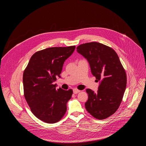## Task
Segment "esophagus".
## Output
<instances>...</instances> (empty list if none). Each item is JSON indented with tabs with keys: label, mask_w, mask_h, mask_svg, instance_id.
<instances>
[{
	"label": "esophagus",
	"mask_w": 146,
	"mask_h": 146,
	"mask_svg": "<svg viewBox=\"0 0 146 146\" xmlns=\"http://www.w3.org/2000/svg\"><path fill=\"white\" fill-rule=\"evenodd\" d=\"M73 93L74 94H78V92H80V90H77V89H76V88H74V89H73Z\"/></svg>",
	"instance_id": "obj_1"
}]
</instances>
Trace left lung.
<instances>
[{
  "label": "left lung",
  "instance_id": "8db88e82",
  "mask_svg": "<svg viewBox=\"0 0 146 146\" xmlns=\"http://www.w3.org/2000/svg\"><path fill=\"white\" fill-rule=\"evenodd\" d=\"M77 51L87 60L92 75L99 82L96 92L86 90L88 99L86 109L94 117L105 119L120 105L127 86L125 71L115 51L102 43L82 44L77 47Z\"/></svg>",
  "mask_w": 146,
  "mask_h": 146
}]
</instances>
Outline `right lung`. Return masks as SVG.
I'll use <instances>...</instances> for the list:
<instances>
[{"label": "right lung", "mask_w": 146, "mask_h": 146, "mask_svg": "<svg viewBox=\"0 0 146 146\" xmlns=\"http://www.w3.org/2000/svg\"><path fill=\"white\" fill-rule=\"evenodd\" d=\"M76 47H50L35 53L23 74L24 96L33 114L46 123H54L65 115L72 90L56 89L65 61Z\"/></svg>", "instance_id": "obj_1"}]
</instances>
